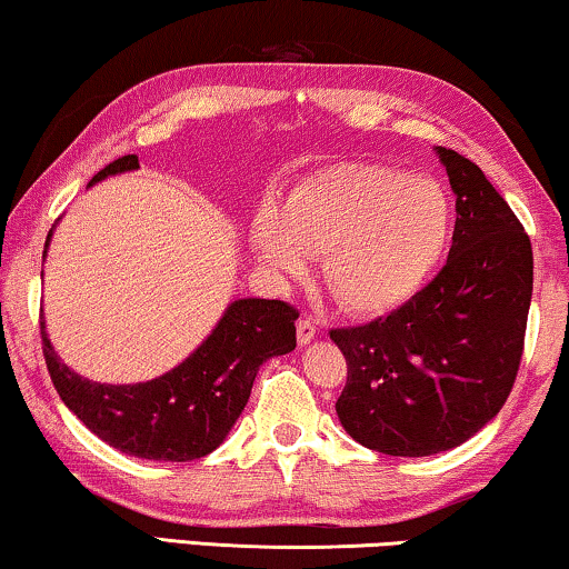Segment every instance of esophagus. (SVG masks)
Wrapping results in <instances>:
<instances>
[{
	"label": "esophagus",
	"instance_id": "esophagus-1",
	"mask_svg": "<svg viewBox=\"0 0 569 569\" xmlns=\"http://www.w3.org/2000/svg\"><path fill=\"white\" fill-rule=\"evenodd\" d=\"M316 333H318V326L313 318H302V321L298 323V345L300 347L310 345V341L316 339Z\"/></svg>",
	"mask_w": 569,
	"mask_h": 569
}]
</instances>
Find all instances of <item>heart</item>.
I'll return each mask as SVG.
<instances>
[{"label":"heart","mask_w":569,"mask_h":569,"mask_svg":"<svg viewBox=\"0 0 569 569\" xmlns=\"http://www.w3.org/2000/svg\"><path fill=\"white\" fill-rule=\"evenodd\" d=\"M456 209L438 178L376 162H341L292 186L282 209L261 207L248 240L277 277H300L323 253V282L352 316L401 308L438 269Z\"/></svg>","instance_id":"obj_1"}]
</instances>
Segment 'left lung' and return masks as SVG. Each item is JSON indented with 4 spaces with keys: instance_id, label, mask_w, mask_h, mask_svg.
Returning <instances> with one entry per match:
<instances>
[{
    "instance_id": "left-lung-1",
    "label": "left lung",
    "mask_w": 569,
    "mask_h": 569,
    "mask_svg": "<svg viewBox=\"0 0 569 569\" xmlns=\"http://www.w3.org/2000/svg\"><path fill=\"white\" fill-rule=\"evenodd\" d=\"M456 193V230L438 277L391 316L333 329L347 357L345 430L386 456H435L473 438L516 383L533 253L523 224L479 166L435 147Z\"/></svg>"
}]
</instances>
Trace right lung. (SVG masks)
<instances>
[{
    "label": "right lung",
    "mask_w": 569,
    "mask_h": 569,
    "mask_svg": "<svg viewBox=\"0 0 569 569\" xmlns=\"http://www.w3.org/2000/svg\"><path fill=\"white\" fill-rule=\"evenodd\" d=\"M139 168L123 154L92 178ZM57 228V224H53ZM53 228L46 238L43 259ZM298 310L282 300H232L212 333L173 370L147 383H96L61 362L41 321L46 368L67 409L92 435L147 461H193L222 446L251 396L256 372L271 357L292 352Z\"/></svg>",
    "instance_id": "1"
}]
</instances>
